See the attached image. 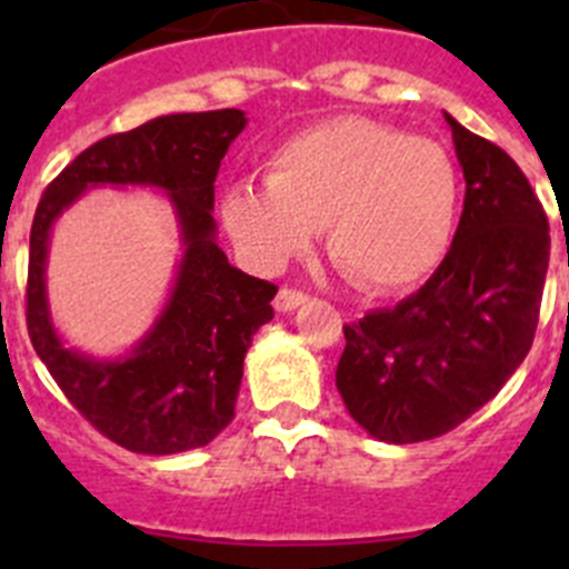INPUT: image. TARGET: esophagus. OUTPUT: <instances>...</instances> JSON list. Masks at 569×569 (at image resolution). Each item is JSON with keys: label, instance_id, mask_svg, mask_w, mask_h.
Wrapping results in <instances>:
<instances>
[{"label": "esophagus", "instance_id": "obj_1", "mask_svg": "<svg viewBox=\"0 0 569 569\" xmlns=\"http://www.w3.org/2000/svg\"><path fill=\"white\" fill-rule=\"evenodd\" d=\"M305 301H308V296L301 293V290L281 288L273 299V308H276V313H293V310L301 308Z\"/></svg>", "mask_w": 569, "mask_h": 569}]
</instances>
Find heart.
Listing matches in <instances>:
<instances>
[{"label":"heart","instance_id":"heart-1","mask_svg":"<svg viewBox=\"0 0 569 569\" xmlns=\"http://www.w3.org/2000/svg\"><path fill=\"white\" fill-rule=\"evenodd\" d=\"M219 213L259 268H281L328 222L336 268L359 288L399 293L445 264L459 173L433 139L339 116L281 142L268 159V184H230Z\"/></svg>","mask_w":569,"mask_h":569}]
</instances>
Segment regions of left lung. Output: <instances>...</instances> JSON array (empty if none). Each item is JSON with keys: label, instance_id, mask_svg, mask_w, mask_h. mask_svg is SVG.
<instances>
[{"label": "left lung", "instance_id": "8db88e82", "mask_svg": "<svg viewBox=\"0 0 569 569\" xmlns=\"http://www.w3.org/2000/svg\"><path fill=\"white\" fill-rule=\"evenodd\" d=\"M465 210L445 264L390 310L345 325L336 387L373 439L413 445L470 419L525 361L550 224L510 156L450 113Z\"/></svg>", "mask_w": 569, "mask_h": 569}]
</instances>
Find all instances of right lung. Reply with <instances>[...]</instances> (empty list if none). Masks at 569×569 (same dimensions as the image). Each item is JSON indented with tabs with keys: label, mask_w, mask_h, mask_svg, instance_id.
<instances>
[{
	"label": "right lung",
	"mask_w": 569,
	"mask_h": 569,
	"mask_svg": "<svg viewBox=\"0 0 569 569\" xmlns=\"http://www.w3.org/2000/svg\"><path fill=\"white\" fill-rule=\"evenodd\" d=\"M244 110L156 116L90 144L48 184L30 228L28 333L70 405L130 453L204 447L230 425L244 353L273 319L276 284L241 273L216 241L213 182L244 130ZM93 187H153L169 196L183 259L163 310L119 357L70 348L52 325L47 250L52 224Z\"/></svg>",
	"instance_id": "1"
}]
</instances>
